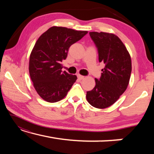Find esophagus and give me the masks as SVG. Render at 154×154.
<instances>
[{"mask_svg": "<svg viewBox=\"0 0 154 154\" xmlns=\"http://www.w3.org/2000/svg\"><path fill=\"white\" fill-rule=\"evenodd\" d=\"M77 77H78V79L80 80L84 79V76H82V75H77Z\"/></svg>", "mask_w": 154, "mask_h": 154, "instance_id": "1", "label": "esophagus"}]
</instances>
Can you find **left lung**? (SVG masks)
<instances>
[{
  "mask_svg": "<svg viewBox=\"0 0 154 154\" xmlns=\"http://www.w3.org/2000/svg\"><path fill=\"white\" fill-rule=\"evenodd\" d=\"M98 51L99 62L105 66L100 79H95L92 90L87 92L88 102L94 107L105 109L116 102L127 89L132 71L131 58L126 46L113 33L90 32Z\"/></svg>",
  "mask_w": 154,
  "mask_h": 154,
  "instance_id": "8db88e82",
  "label": "left lung"
}]
</instances>
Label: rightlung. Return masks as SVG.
<instances>
[{
  "label": "right lung",
  "instance_id": "obj_1",
  "mask_svg": "<svg viewBox=\"0 0 154 154\" xmlns=\"http://www.w3.org/2000/svg\"><path fill=\"white\" fill-rule=\"evenodd\" d=\"M87 33L88 31L52 26L36 41L30 56L29 73L34 88L44 100H61L77 80L76 75L62 71L61 62L66 58L71 45Z\"/></svg>",
  "mask_w": 154,
  "mask_h": 154
}]
</instances>
